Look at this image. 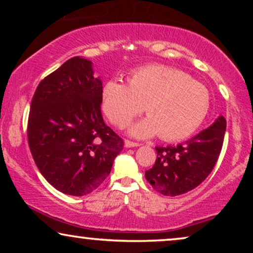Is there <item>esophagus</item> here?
<instances>
[{"label": "esophagus", "mask_w": 253, "mask_h": 253, "mask_svg": "<svg viewBox=\"0 0 253 253\" xmlns=\"http://www.w3.org/2000/svg\"><path fill=\"white\" fill-rule=\"evenodd\" d=\"M124 146H126V148L137 147V146H139V144H138V143H133V141H131V140H124Z\"/></svg>", "instance_id": "34e87169"}]
</instances>
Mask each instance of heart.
<instances>
[{"mask_svg":"<svg viewBox=\"0 0 253 253\" xmlns=\"http://www.w3.org/2000/svg\"><path fill=\"white\" fill-rule=\"evenodd\" d=\"M127 85L110 79L102 89V108L114 124L124 126L143 112L147 116L130 126L138 138L185 139L209 113L210 93L188 74L164 64L145 65L131 71Z\"/></svg>","mask_w":253,"mask_h":253,"instance_id":"1","label":"heart"}]
</instances>
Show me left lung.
<instances>
[{"label": "left lung", "mask_w": 253, "mask_h": 253, "mask_svg": "<svg viewBox=\"0 0 253 253\" xmlns=\"http://www.w3.org/2000/svg\"><path fill=\"white\" fill-rule=\"evenodd\" d=\"M227 122L222 115L184 144L155 147L158 158L145 171L147 182L164 196H179L197 188L219 158Z\"/></svg>", "instance_id": "left-lung-1"}]
</instances>
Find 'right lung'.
Wrapping results in <instances>:
<instances>
[{
	"label": "right lung",
	"instance_id": "obj_1",
	"mask_svg": "<svg viewBox=\"0 0 253 253\" xmlns=\"http://www.w3.org/2000/svg\"><path fill=\"white\" fill-rule=\"evenodd\" d=\"M102 82L92 62L75 56L40 82L27 123L31 153L58 191L85 196L110 174L123 140L103 122Z\"/></svg>",
	"mask_w": 253,
	"mask_h": 253
}]
</instances>
